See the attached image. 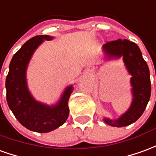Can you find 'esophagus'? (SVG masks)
I'll return each mask as SVG.
<instances>
[{"label": "esophagus", "mask_w": 156, "mask_h": 156, "mask_svg": "<svg viewBox=\"0 0 156 156\" xmlns=\"http://www.w3.org/2000/svg\"><path fill=\"white\" fill-rule=\"evenodd\" d=\"M89 69H90V70H93L94 67H89Z\"/></svg>", "instance_id": "obj_1"}]
</instances>
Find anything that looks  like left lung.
Instances as JSON below:
<instances>
[{"instance_id":"1","label":"left lung","mask_w":156,"mask_h":156,"mask_svg":"<svg viewBox=\"0 0 156 156\" xmlns=\"http://www.w3.org/2000/svg\"><path fill=\"white\" fill-rule=\"evenodd\" d=\"M107 59L122 57L128 73L131 74L133 101L127 112L118 119L104 118V122L112 127H125L135 122L146 108L151 94L150 69L144 60L141 51L137 44L127 40H114L103 45Z\"/></svg>"}]
</instances>
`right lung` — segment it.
Segmentation results:
<instances>
[{"instance_id": "add662e5", "label": "right lung", "mask_w": 156, "mask_h": 156, "mask_svg": "<svg viewBox=\"0 0 156 156\" xmlns=\"http://www.w3.org/2000/svg\"><path fill=\"white\" fill-rule=\"evenodd\" d=\"M52 39L49 35H37L28 40L14 54L6 78L9 108L23 127L37 133H49L65 123L69 115L68 100L73 91V85L68 86L56 104L48 105L37 101L28 89L26 71L29 61L44 40Z\"/></svg>"}]
</instances>
